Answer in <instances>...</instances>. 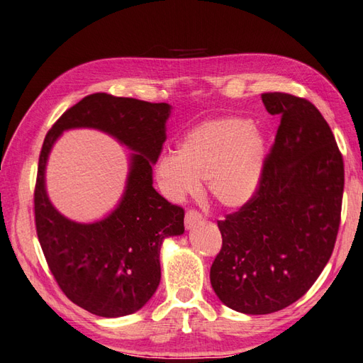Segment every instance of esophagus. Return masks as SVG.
Returning <instances> with one entry per match:
<instances>
[{
  "instance_id": "34e87169",
  "label": "esophagus",
  "mask_w": 363,
  "mask_h": 363,
  "mask_svg": "<svg viewBox=\"0 0 363 363\" xmlns=\"http://www.w3.org/2000/svg\"><path fill=\"white\" fill-rule=\"evenodd\" d=\"M202 219H203V216L199 211H196V209H189V211H186V216H184V225H186V228L189 230Z\"/></svg>"
}]
</instances>
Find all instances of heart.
Here are the masks:
<instances>
[{
    "label": "heart",
    "mask_w": 363,
    "mask_h": 363,
    "mask_svg": "<svg viewBox=\"0 0 363 363\" xmlns=\"http://www.w3.org/2000/svg\"><path fill=\"white\" fill-rule=\"evenodd\" d=\"M265 141L245 119L222 118L199 124L183 136L177 155L163 154L155 164L161 189L172 200L196 194L206 180L208 194L222 206L247 203L257 189Z\"/></svg>",
    "instance_id": "b5f03b06"
}]
</instances>
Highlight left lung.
<instances>
[{
  "mask_svg": "<svg viewBox=\"0 0 363 363\" xmlns=\"http://www.w3.org/2000/svg\"><path fill=\"white\" fill-rule=\"evenodd\" d=\"M281 123L253 197L217 220L222 248L209 278L219 300L242 313L287 308L309 291L333 255L340 227L343 157L312 102L261 94Z\"/></svg>",
  "mask_w": 363,
  "mask_h": 363,
  "instance_id": "left-lung-1",
  "label": "left lung"
}]
</instances>
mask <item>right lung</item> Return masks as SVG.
I'll return each instance as SVG.
<instances>
[{
  "label": "right lung",
  "mask_w": 363,
  "mask_h": 363,
  "mask_svg": "<svg viewBox=\"0 0 363 363\" xmlns=\"http://www.w3.org/2000/svg\"><path fill=\"white\" fill-rule=\"evenodd\" d=\"M169 113L171 106L164 102L94 93L68 108L45 136L34 191L38 242L60 291L94 315L113 318L140 311L160 284L161 242L184 231V209L152 186V164L163 149ZM74 126L99 128L137 152L123 200L101 223L68 221L44 191L52 144Z\"/></svg>",
  "instance_id": "add662e5"
}]
</instances>
